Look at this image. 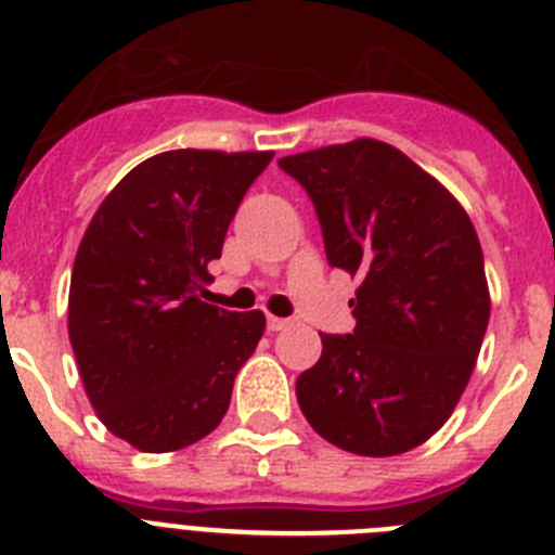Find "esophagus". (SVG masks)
<instances>
[{"mask_svg":"<svg viewBox=\"0 0 555 555\" xmlns=\"http://www.w3.org/2000/svg\"><path fill=\"white\" fill-rule=\"evenodd\" d=\"M288 319H281V317H267V330H272V333H281V330L288 327Z\"/></svg>","mask_w":555,"mask_h":555,"instance_id":"obj_1","label":"esophagus"}]
</instances>
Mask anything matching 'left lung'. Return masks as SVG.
Here are the masks:
<instances>
[{"mask_svg":"<svg viewBox=\"0 0 555 555\" xmlns=\"http://www.w3.org/2000/svg\"><path fill=\"white\" fill-rule=\"evenodd\" d=\"M311 195L330 267L354 278L349 335H322L297 379L308 424L344 451L396 456L454 413L490 322L476 228L437 178L388 142L283 156Z\"/></svg>","mask_w":555,"mask_h":555,"instance_id":"1","label":"left lung"}]
</instances>
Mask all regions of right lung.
Returning <instances> with one entry per match:
<instances>
[{"instance_id": "right-lung-1", "label": "right lung", "mask_w": 555, "mask_h": 555, "mask_svg": "<svg viewBox=\"0 0 555 555\" xmlns=\"http://www.w3.org/2000/svg\"><path fill=\"white\" fill-rule=\"evenodd\" d=\"M272 151H165L120 178L76 250L68 338L101 424L145 454L220 426L261 311L203 302L244 192Z\"/></svg>"}]
</instances>
